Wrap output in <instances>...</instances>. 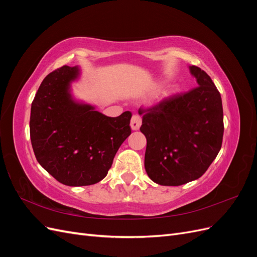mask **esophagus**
I'll return each instance as SVG.
<instances>
[{
	"label": "esophagus",
	"instance_id": "1",
	"mask_svg": "<svg viewBox=\"0 0 257 257\" xmlns=\"http://www.w3.org/2000/svg\"><path fill=\"white\" fill-rule=\"evenodd\" d=\"M142 125V118L138 114H134L131 120V127L133 131H137Z\"/></svg>",
	"mask_w": 257,
	"mask_h": 257
}]
</instances>
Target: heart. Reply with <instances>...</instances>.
<instances>
[{"label": "heart", "mask_w": 257, "mask_h": 257, "mask_svg": "<svg viewBox=\"0 0 257 257\" xmlns=\"http://www.w3.org/2000/svg\"><path fill=\"white\" fill-rule=\"evenodd\" d=\"M175 91H176V89H169V90H167L166 92H164V94H163V97H167L169 95H172Z\"/></svg>", "instance_id": "1"}]
</instances>
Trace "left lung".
Masks as SVG:
<instances>
[{
  "instance_id": "1",
  "label": "left lung",
  "mask_w": 257,
  "mask_h": 257,
  "mask_svg": "<svg viewBox=\"0 0 257 257\" xmlns=\"http://www.w3.org/2000/svg\"><path fill=\"white\" fill-rule=\"evenodd\" d=\"M189 68L197 88L138 111L144 114L141 132L147 138L146 172L161 185H182L200 178L222 147L220 92L206 72Z\"/></svg>"
}]
</instances>
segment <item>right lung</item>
<instances>
[{
  "instance_id": "add662e5",
  "label": "right lung",
  "mask_w": 257,
  "mask_h": 257,
  "mask_svg": "<svg viewBox=\"0 0 257 257\" xmlns=\"http://www.w3.org/2000/svg\"><path fill=\"white\" fill-rule=\"evenodd\" d=\"M78 66L64 65L45 77L31 106L30 136L37 162L62 184L84 186L107 176L114 155L131 135L132 113L111 118L77 102L71 83Z\"/></svg>"
}]
</instances>
